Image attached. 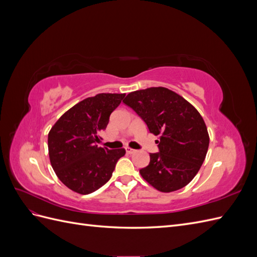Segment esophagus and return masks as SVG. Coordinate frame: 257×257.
I'll return each instance as SVG.
<instances>
[{
	"label": "esophagus",
	"instance_id": "34e87169",
	"mask_svg": "<svg viewBox=\"0 0 257 257\" xmlns=\"http://www.w3.org/2000/svg\"><path fill=\"white\" fill-rule=\"evenodd\" d=\"M125 151H126V153H128V154H133V153H135V152H136V150L132 149V148H128V147H126V148H125Z\"/></svg>",
	"mask_w": 257,
	"mask_h": 257
}]
</instances>
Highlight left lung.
Instances as JSON below:
<instances>
[{
  "instance_id": "8db88e82",
  "label": "left lung",
  "mask_w": 257,
  "mask_h": 257,
  "mask_svg": "<svg viewBox=\"0 0 257 257\" xmlns=\"http://www.w3.org/2000/svg\"><path fill=\"white\" fill-rule=\"evenodd\" d=\"M123 103L160 136V152L150 153V163L139 170L145 180L160 192L169 193L189 184L203 165L209 134L203 116L188 100L167 88L131 92Z\"/></svg>"
}]
</instances>
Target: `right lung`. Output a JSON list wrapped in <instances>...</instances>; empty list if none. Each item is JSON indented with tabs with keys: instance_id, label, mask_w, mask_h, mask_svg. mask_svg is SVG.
Returning a JSON list of instances; mask_svg holds the SVG:
<instances>
[{
	"instance_id": "obj_1",
	"label": "right lung",
	"mask_w": 257,
	"mask_h": 257,
	"mask_svg": "<svg viewBox=\"0 0 257 257\" xmlns=\"http://www.w3.org/2000/svg\"><path fill=\"white\" fill-rule=\"evenodd\" d=\"M125 94L99 93L73 106L54 123L48 134L51 166L72 191L87 195L98 190L112 176L125 150L98 147L111 112Z\"/></svg>"
}]
</instances>
